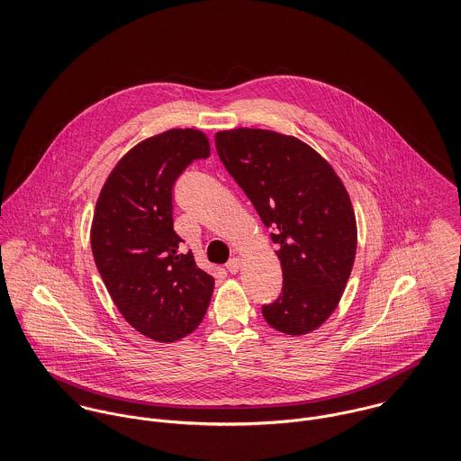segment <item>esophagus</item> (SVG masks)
<instances>
[{"instance_id":"1","label":"esophagus","mask_w":461,"mask_h":461,"mask_svg":"<svg viewBox=\"0 0 461 461\" xmlns=\"http://www.w3.org/2000/svg\"><path fill=\"white\" fill-rule=\"evenodd\" d=\"M226 269H228L231 275H237L239 269H240V260H239V258H231V260L226 264Z\"/></svg>"}]
</instances>
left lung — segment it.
Listing matches in <instances>:
<instances>
[{"label":"left lung","mask_w":461,"mask_h":461,"mask_svg":"<svg viewBox=\"0 0 461 461\" xmlns=\"http://www.w3.org/2000/svg\"><path fill=\"white\" fill-rule=\"evenodd\" d=\"M226 171L273 230L283 288L262 313L286 335L317 330L337 308L357 255V219L333 167L295 137L260 128L219 131Z\"/></svg>","instance_id":"8db88e82"}]
</instances>
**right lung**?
Listing matches in <instances>:
<instances>
[{
    "mask_svg": "<svg viewBox=\"0 0 461 461\" xmlns=\"http://www.w3.org/2000/svg\"><path fill=\"white\" fill-rule=\"evenodd\" d=\"M208 157L199 130L149 137L117 162L95 203V267L128 324L157 342L192 333L213 292V277L185 253L173 228V186L194 160Z\"/></svg>",
    "mask_w": 461,
    "mask_h": 461,
    "instance_id": "obj_1",
    "label": "right lung"
}]
</instances>
